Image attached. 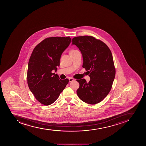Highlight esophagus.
Wrapping results in <instances>:
<instances>
[{"instance_id": "esophagus-1", "label": "esophagus", "mask_w": 146, "mask_h": 146, "mask_svg": "<svg viewBox=\"0 0 146 146\" xmlns=\"http://www.w3.org/2000/svg\"><path fill=\"white\" fill-rule=\"evenodd\" d=\"M68 80H69V82H72L74 81V79L73 78H70L68 79Z\"/></svg>"}]
</instances>
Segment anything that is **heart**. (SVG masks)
Wrapping results in <instances>:
<instances>
[{
	"label": "heart",
	"mask_w": 146,
	"mask_h": 146,
	"mask_svg": "<svg viewBox=\"0 0 146 146\" xmlns=\"http://www.w3.org/2000/svg\"><path fill=\"white\" fill-rule=\"evenodd\" d=\"M78 52V50H75V49H71L70 50L69 52V54H70V55L71 54H73L74 53H76Z\"/></svg>",
	"instance_id": "obj_1"
}]
</instances>
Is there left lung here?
Listing matches in <instances>:
<instances>
[{"instance_id":"obj_1","label":"left lung","mask_w":146,"mask_h":146,"mask_svg":"<svg viewBox=\"0 0 146 146\" xmlns=\"http://www.w3.org/2000/svg\"><path fill=\"white\" fill-rule=\"evenodd\" d=\"M81 52L83 67L89 72L90 80L76 81L80 86L76 92L80 100L95 105L108 94L115 76V68L110 49L105 43L91 36H78L72 40Z\"/></svg>"}]
</instances>
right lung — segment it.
Masks as SVG:
<instances>
[{
    "instance_id": "right-lung-1",
    "label": "right lung",
    "mask_w": 146,
    "mask_h": 146,
    "mask_svg": "<svg viewBox=\"0 0 146 146\" xmlns=\"http://www.w3.org/2000/svg\"><path fill=\"white\" fill-rule=\"evenodd\" d=\"M71 40L70 36L47 38L33 51L28 64L27 84L35 98L43 105L53 104L68 84V79L62 80L52 71H57L61 55Z\"/></svg>"
}]
</instances>
